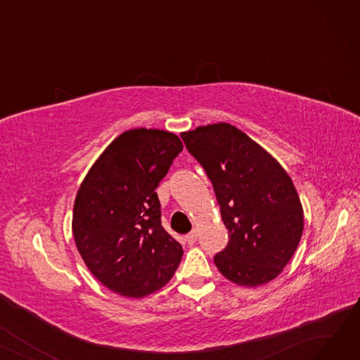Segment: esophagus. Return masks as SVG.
Segmentation results:
<instances>
[{"label":"esophagus","mask_w":360,"mask_h":360,"mask_svg":"<svg viewBox=\"0 0 360 360\" xmlns=\"http://www.w3.org/2000/svg\"><path fill=\"white\" fill-rule=\"evenodd\" d=\"M197 238H198V233H197V231L194 229V231H191L190 233H188V235L185 236V240H186V243H190V245H193V243H195Z\"/></svg>","instance_id":"esophagus-1"}]
</instances>
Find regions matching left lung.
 Here are the masks:
<instances>
[{
    "label": "left lung",
    "mask_w": 360,
    "mask_h": 360,
    "mask_svg": "<svg viewBox=\"0 0 360 360\" xmlns=\"http://www.w3.org/2000/svg\"><path fill=\"white\" fill-rule=\"evenodd\" d=\"M188 151L210 178L229 242L214 255L239 286L276 278L304 232V210L286 170L236 127L219 122L182 132Z\"/></svg>",
    "instance_id": "8db88e82"
}]
</instances>
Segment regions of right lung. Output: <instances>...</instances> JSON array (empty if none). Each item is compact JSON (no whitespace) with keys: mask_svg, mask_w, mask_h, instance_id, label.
Here are the masks:
<instances>
[{"mask_svg":"<svg viewBox=\"0 0 360 360\" xmlns=\"http://www.w3.org/2000/svg\"><path fill=\"white\" fill-rule=\"evenodd\" d=\"M181 151L172 132L125 131L91 166L75 197L77 250L91 274L122 296L159 290L179 266L182 245L163 229L156 188Z\"/></svg>","mask_w":360,"mask_h":360,"instance_id":"1","label":"right lung"}]
</instances>
